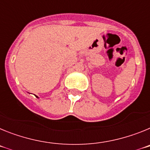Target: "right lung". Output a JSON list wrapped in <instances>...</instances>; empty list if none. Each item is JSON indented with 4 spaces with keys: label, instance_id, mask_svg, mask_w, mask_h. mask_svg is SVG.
I'll list each match as a JSON object with an SVG mask.
<instances>
[{
    "label": "right lung",
    "instance_id": "add662e5",
    "mask_svg": "<svg viewBox=\"0 0 150 150\" xmlns=\"http://www.w3.org/2000/svg\"><path fill=\"white\" fill-rule=\"evenodd\" d=\"M37 97H38V96H37Z\"/></svg>",
    "mask_w": 150,
    "mask_h": 150
}]
</instances>
